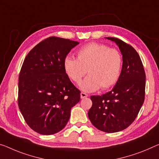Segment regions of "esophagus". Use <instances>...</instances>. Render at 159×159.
<instances>
[{"mask_svg":"<svg viewBox=\"0 0 159 159\" xmlns=\"http://www.w3.org/2000/svg\"><path fill=\"white\" fill-rule=\"evenodd\" d=\"M88 97V94L84 93V92H81V94H80V97H81V99H84L85 97Z\"/></svg>","mask_w":159,"mask_h":159,"instance_id":"obj_1","label":"esophagus"}]
</instances>
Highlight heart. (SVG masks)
Wrapping results in <instances>:
<instances>
[{"instance_id": "1", "label": "heart", "mask_w": 159, "mask_h": 159, "mask_svg": "<svg viewBox=\"0 0 159 159\" xmlns=\"http://www.w3.org/2000/svg\"><path fill=\"white\" fill-rule=\"evenodd\" d=\"M77 59L67 56L63 67L67 77L79 84L86 74L88 76L80 84L84 92L107 89L118 81L122 67V56L115 48L98 43L83 46L77 52Z\"/></svg>"}]
</instances>
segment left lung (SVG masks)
Instances as JSON below:
<instances>
[{
	"mask_svg": "<svg viewBox=\"0 0 159 159\" xmlns=\"http://www.w3.org/2000/svg\"><path fill=\"white\" fill-rule=\"evenodd\" d=\"M123 58L120 76L110 92L91 96L92 106L88 116L97 129L107 133L124 130L137 116L145 98L146 74L138 52L129 44L116 38Z\"/></svg>",
	"mask_w": 159,
	"mask_h": 159,
	"instance_id": "left-lung-1",
	"label": "left lung"
}]
</instances>
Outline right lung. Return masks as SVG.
I'll list each match as a JSON object with an SVG mask.
<instances>
[{"instance_id":"obj_1","label":"right lung","mask_w":159,"mask_h":159,"mask_svg":"<svg viewBox=\"0 0 159 159\" xmlns=\"http://www.w3.org/2000/svg\"><path fill=\"white\" fill-rule=\"evenodd\" d=\"M77 41L49 37L35 45L24 60L19 74L18 104L27 124L37 133L51 135L65 127L80 91L63 67Z\"/></svg>"}]
</instances>
